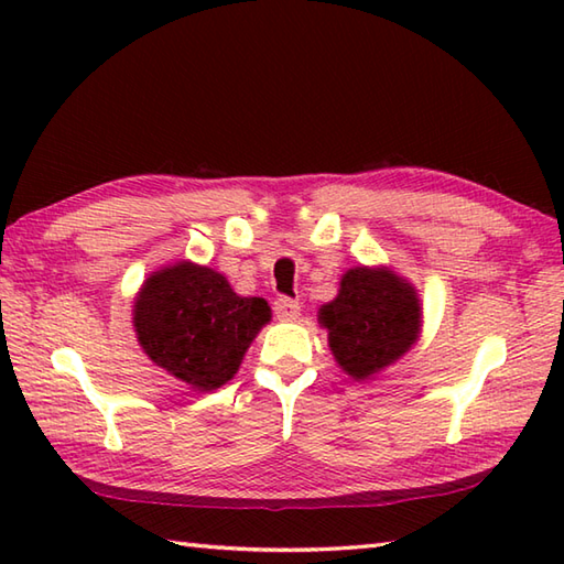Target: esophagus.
<instances>
[{"instance_id":"1","label":"esophagus","mask_w":564,"mask_h":564,"mask_svg":"<svg viewBox=\"0 0 564 564\" xmlns=\"http://www.w3.org/2000/svg\"><path fill=\"white\" fill-rule=\"evenodd\" d=\"M273 313L281 322H291V319H297V315H301V305H297V301H293V297L283 295L273 303Z\"/></svg>"}]
</instances>
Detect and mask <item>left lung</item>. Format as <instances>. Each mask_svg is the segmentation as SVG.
Returning <instances> with one entry per match:
<instances>
[{"instance_id": "left-lung-1", "label": "left lung", "mask_w": 564, "mask_h": 564, "mask_svg": "<svg viewBox=\"0 0 564 564\" xmlns=\"http://www.w3.org/2000/svg\"><path fill=\"white\" fill-rule=\"evenodd\" d=\"M337 364L356 380L373 378L412 349L422 329V303L412 283L380 267L341 275L339 293L319 307Z\"/></svg>"}]
</instances>
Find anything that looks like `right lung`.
Masks as SVG:
<instances>
[{
    "mask_svg": "<svg viewBox=\"0 0 564 564\" xmlns=\"http://www.w3.org/2000/svg\"><path fill=\"white\" fill-rule=\"evenodd\" d=\"M269 319L263 297L237 295L223 273L191 261L154 271L133 305L142 351L200 392L225 386L237 373Z\"/></svg>",
    "mask_w": 564,
    "mask_h": 564,
    "instance_id": "right-lung-1",
    "label": "right lung"
}]
</instances>
